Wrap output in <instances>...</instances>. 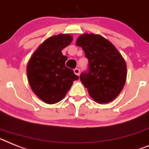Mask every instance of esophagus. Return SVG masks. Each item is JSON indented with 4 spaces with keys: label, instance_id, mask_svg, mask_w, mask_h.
<instances>
[{
    "label": "esophagus",
    "instance_id": "34e87169",
    "mask_svg": "<svg viewBox=\"0 0 149 149\" xmlns=\"http://www.w3.org/2000/svg\"><path fill=\"white\" fill-rule=\"evenodd\" d=\"M74 73L76 75V76H79L80 75V70L79 68H76L74 70Z\"/></svg>",
    "mask_w": 149,
    "mask_h": 149
}]
</instances>
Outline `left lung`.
<instances>
[{
    "label": "left lung",
    "mask_w": 149,
    "mask_h": 149,
    "mask_svg": "<svg viewBox=\"0 0 149 149\" xmlns=\"http://www.w3.org/2000/svg\"><path fill=\"white\" fill-rule=\"evenodd\" d=\"M76 46L82 48L88 59V70L80 75L90 97L98 103L113 100L121 93L127 79V65L113 44L101 35L83 33Z\"/></svg>",
    "instance_id": "8db88e82"
}]
</instances>
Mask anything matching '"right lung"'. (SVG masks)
<instances>
[{"instance_id": "1", "label": "right lung", "mask_w": 149, "mask_h": 149, "mask_svg": "<svg viewBox=\"0 0 149 149\" xmlns=\"http://www.w3.org/2000/svg\"><path fill=\"white\" fill-rule=\"evenodd\" d=\"M73 41L70 34L49 37L33 52L27 65V76L33 92L48 104L61 101L79 76L65 66L67 57L61 50Z\"/></svg>"}]
</instances>
